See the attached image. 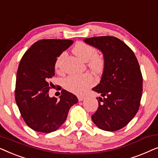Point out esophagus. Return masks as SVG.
Listing matches in <instances>:
<instances>
[{"mask_svg": "<svg viewBox=\"0 0 158 158\" xmlns=\"http://www.w3.org/2000/svg\"><path fill=\"white\" fill-rule=\"evenodd\" d=\"M77 98H78L79 101H82L83 100H84V98H85V96H77Z\"/></svg>", "mask_w": 158, "mask_h": 158, "instance_id": "esophagus-1", "label": "esophagus"}]
</instances>
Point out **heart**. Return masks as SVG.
<instances>
[{
  "label": "heart",
  "instance_id": "b5f03b06",
  "mask_svg": "<svg viewBox=\"0 0 158 158\" xmlns=\"http://www.w3.org/2000/svg\"><path fill=\"white\" fill-rule=\"evenodd\" d=\"M73 52L84 62H88V66L96 73H101L105 66L104 57L97 54V49L91 45L84 42H79L73 48ZM64 53H62L56 60L55 67H60V61ZM92 81V76L89 73L81 75H70L64 80V86L69 91L76 94H81L89 87Z\"/></svg>",
  "mask_w": 158,
  "mask_h": 158
}]
</instances>
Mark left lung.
<instances>
[{
    "label": "left lung",
    "instance_id": "left-lung-1",
    "mask_svg": "<svg viewBox=\"0 0 158 158\" xmlns=\"http://www.w3.org/2000/svg\"><path fill=\"white\" fill-rule=\"evenodd\" d=\"M84 42L101 50L105 60L100 83L92 88L101 95L92 121L102 130L117 131L128 124L139 110L142 94L139 62L133 51L114 36H95Z\"/></svg>",
    "mask_w": 158,
    "mask_h": 158
}]
</instances>
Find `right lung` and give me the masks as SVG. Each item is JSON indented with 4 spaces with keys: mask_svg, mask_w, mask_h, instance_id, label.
<instances>
[{
    "mask_svg": "<svg viewBox=\"0 0 158 158\" xmlns=\"http://www.w3.org/2000/svg\"><path fill=\"white\" fill-rule=\"evenodd\" d=\"M73 43L68 40H42L24 53L17 71L15 99L28 126L50 133L65 122L69 109L77 103L74 94L62 89L60 100L49 96V82L55 75L56 60Z\"/></svg>",
    "mask_w": 158,
    "mask_h": 158,
    "instance_id": "obj_1",
    "label": "right lung"
}]
</instances>
